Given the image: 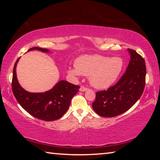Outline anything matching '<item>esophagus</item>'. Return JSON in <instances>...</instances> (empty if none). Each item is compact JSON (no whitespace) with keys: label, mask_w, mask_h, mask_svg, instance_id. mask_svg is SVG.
Listing matches in <instances>:
<instances>
[{"label":"esophagus","mask_w":160,"mask_h":160,"mask_svg":"<svg viewBox=\"0 0 160 160\" xmlns=\"http://www.w3.org/2000/svg\"><path fill=\"white\" fill-rule=\"evenodd\" d=\"M88 90V88H86V87L83 86V85H81V86H80V91H81V92H85V91Z\"/></svg>","instance_id":"obj_1"}]
</instances>
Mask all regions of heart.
Segmentation results:
<instances>
[{"label":"heart","instance_id":"1","mask_svg":"<svg viewBox=\"0 0 160 160\" xmlns=\"http://www.w3.org/2000/svg\"><path fill=\"white\" fill-rule=\"evenodd\" d=\"M75 68H70L68 73L78 76H90V83L99 89H106L117 80L123 68L120 57H109L100 55H85L78 58Z\"/></svg>","mask_w":160,"mask_h":160}]
</instances>
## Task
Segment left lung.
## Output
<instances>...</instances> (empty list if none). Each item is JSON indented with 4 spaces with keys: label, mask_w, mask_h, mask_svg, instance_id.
<instances>
[{
    "label": "left lung",
    "mask_w": 160,
    "mask_h": 160,
    "mask_svg": "<svg viewBox=\"0 0 160 160\" xmlns=\"http://www.w3.org/2000/svg\"><path fill=\"white\" fill-rule=\"evenodd\" d=\"M131 61L127 69L114 85L98 91L92 108L103 117H113L126 112L140 99L145 85V62L135 50L128 48Z\"/></svg>",
    "instance_id": "obj_1"
}]
</instances>
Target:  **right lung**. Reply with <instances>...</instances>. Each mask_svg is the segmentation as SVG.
<instances>
[{"mask_svg":"<svg viewBox=\"0 0 160 160\" xmlns=\"http://www.w3.org/2000/svg\"><path fill=\"white\" fill-rule=\"evenodd\" d=\"M32 50L48 52L47 48L33 47ZM20 58L16 61L13 68L12 90L13 94L20 106L34 117L46 121L60 118L68 109L72 97L80 87L66 80H61L51 89L43 93H32L26 91L19 84L16 76V66Z\"/></svg>","mask_w":160,"mask_h":160,"instance_id":"right-lung-1","label":"right lung"}]
</instances>
